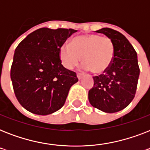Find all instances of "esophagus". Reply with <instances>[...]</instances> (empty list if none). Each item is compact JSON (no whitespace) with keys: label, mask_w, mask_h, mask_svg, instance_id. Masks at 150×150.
<instances>
[{"label":"esophagus","mask_w":150,"mask_h":150,"mask_svg":"<svg viewBox=\"0 0 150 150\" xmlns=\"http://www.w3.org/2000/svg\"><path fill=\"white\" fill-rule=\"evenodd\" d=\"M77 77H78V79H82V78L83 77V75H82V74H80V73H78L77 74Z\"/></svg>","instance_id":"34e87169"}]
</instances>
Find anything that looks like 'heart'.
I'll list each match as a JSON object with an SVG mask.
<instances>
[{
	"label": "heart",
	"instance_id": "obj_1",
	"mask_svg": "<svg viewBox=\"0 0 150 150\" xmlns=\"http://www.w3.org/2000/svg\"><path fill=\"white\" fill-rule=\"evenodd\" d=\"M114 44L111 39L93 34H83L74 37L71 45L63 44L59 49L61 63L71 69L82 61V68L95 74H102L111 65L114 57Z\"/></svg>",
	"mask_w": 150,
	"mask_h": 150
}]
</instances>
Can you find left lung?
Returning <instances> with one entry per match:
<instances>
[{"mask_svg": "<svg viewBox=\"0 0 150 150\" xmlns=\"http://www.w3.org/2000/svg\"><path fill=\"white\" fill-rule=\"evenodd\" d=\"M96 33L104 34L114 44V57L103 74L93 77L89 91L90 104L105 113H115L128 107L135 97L139 77L137 53L121 33L103 28Z\"/></svg>", "mask_w": 150, "mask_h": 150, "instance_id": "obj_1", "label": "left lung"}]
</instances>
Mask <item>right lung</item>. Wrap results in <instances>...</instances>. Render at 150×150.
I'll return each instance as SVG.
<instances>
[{
	"label": "right lung",
	"mask_w": 150,
	"mask_h": 150,
	"mask_svg": "<svg viewBox=\"0 0 150 150\" xmlns=\"http://www.w3.org/2000/svg\"><path fill=\"white\" fill-rule=\"evenodd\" d=\"M76 31L40 28L16 47L11 79L18 101L28 111L48 115L64 106L78 78L61 64L59 49Z\"/></svg>",
	"instance_id": "right-lung-1"
}]
</instances>
